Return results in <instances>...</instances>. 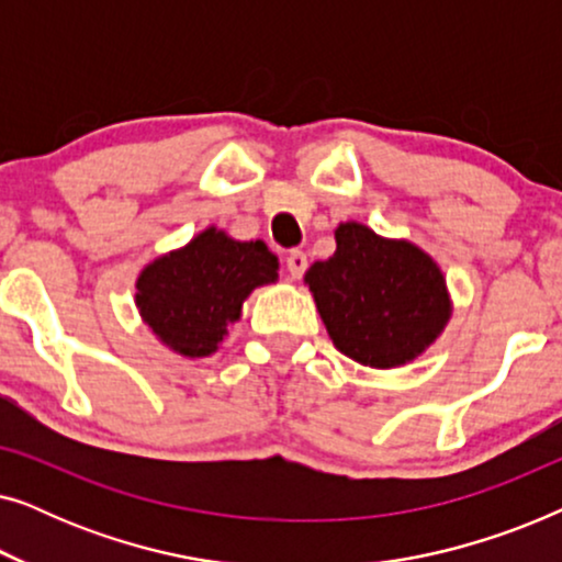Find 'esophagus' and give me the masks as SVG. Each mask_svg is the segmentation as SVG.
Wrapping results in <instances>:
<instances>
[{
	"instance_id": "obj_1",
	"label": "esophagus",
	"mask_w": 562,
	"mask_h": 562,
	"mask_svg": "<svg viewBox=\"0 0 562 562\" xmlns=\"http://www.w3.org/2000/svg\"><path fill=\"white\" fill-rule=\"evenodd\" d=\"M306 266H310V260H306V252L304 250H291L289 258H286V271L291 279H302Z\"/></svg>"
}]
</instances>
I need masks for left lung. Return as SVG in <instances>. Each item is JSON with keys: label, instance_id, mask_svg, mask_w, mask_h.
<instances>
[{"label": "left lung", "instance_id": "1", "mask_svg": "<svg viewBox=\"0 0 562 562\" xmlns=\"http://www.w3.org/2000/svg\"><path fill=\"white\" fill-rule=\"evenodd\" d=\"M335 240V256L304 276L335 348L371 368L409 363L450 319L440 268L417 245L358 222L337 227Z\"/></svg>", "mask_w": 562, "mask_h": 562}]
</instances>
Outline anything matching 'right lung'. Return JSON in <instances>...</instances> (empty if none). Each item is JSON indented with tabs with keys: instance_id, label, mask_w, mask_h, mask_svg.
I'll return each instance as SVG.
<instances>
[{
	"instance_id": "add662e5",
	"label": "right lung",
	"mask_w": 562,
	"mask_h": 562,
	"mask_svg": "<svg viewBox=\"0 0 562 562\" xmlns=\"http://www.w3.org/2000/svg\"><path fill=\"white\" fill-rule=\"evenodd\" d=\"M279 260L263 240L240 243L204 229L187 248L168 252L137 279V310L158 340L187 358L217 350L245 296L279 279Z\"/></svg>"
}]
</instances>
